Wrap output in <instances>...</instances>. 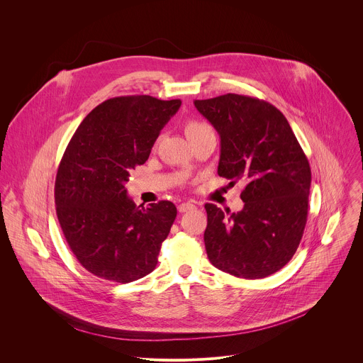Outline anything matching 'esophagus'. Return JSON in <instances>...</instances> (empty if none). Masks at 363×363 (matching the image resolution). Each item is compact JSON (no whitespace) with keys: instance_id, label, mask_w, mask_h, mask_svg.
Returning <instances> with one entry per match:
<instances>
[{"instance_id":"esophagus-1","label":"esophagus","mask_w":363,"mask_h":363,"mask_svg":"<svg viewBox=\"0 0 363 363\" xmlns=\"http://www.w3.org/2000/svg\"><path fill=\"white\" fill-rule=\"evenodd\" d=\"M196 208H197L196 204H193V203H183L179 206V212H187V211H193Z\"/></svg>"}]
</instances>
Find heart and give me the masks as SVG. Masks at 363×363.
<instances>
[{
    "label": "heart",
    "mask_w": 363,
    "mask_h": 363,
    "mask_svg": "<svg viewBox=\"0 0 363 363\" xmlns=\"http://www.w3.org/2000/svg\"><path fill=\"white\" fill-rule=\"evenodd\" d=\"M209 128L207 124H204V123H200V121H189L187 124H186V134H187V137L189 135H191V134H196V133H200V131H203V130H207Z\"/></svg>",
    "instance_id": "1"
}]
</instances>
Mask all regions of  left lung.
<instances>
[{
	"label": "left lung",
	"instance_id": "1",
	"mask_svg": "<svg viewBox=\"0 0 363 363\" xmlns=\"http://www.w3.org/2000/svg\"><path fill=\"white\" fill-rule=\"evenodd\" d=\"M194 106L219 134L218 174L247 183L242 211L206 204L208 259L239 278L268 277L294 257L303 236L309 160L285 116L268 102L228 94Z\"/></svg>",
	"mask_w": 363,
	"mask_h": 363
}]
</instances>
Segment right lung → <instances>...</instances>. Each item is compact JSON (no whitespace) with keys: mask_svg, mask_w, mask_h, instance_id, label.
Returning a JSON list of instances; mask_svg holds the SVG:
<instances>
[{"mask_svg":"<svg viewBox=\"0 0 363 363\" xmlns=\"http://www.w3.org/2000/svg\"><path fill=\"white\" fill-rule=\"evenodd\" d=\"M180 104L148 95L104 101L79 124L60 162V226L81 265L102 279L127 284L155 269L177 209L170 201L135 206L124 184Z\"/></svg>","mask_w":363,"mask_h":363,"instance_id":"1","label":"right lung"}]
</instances>
